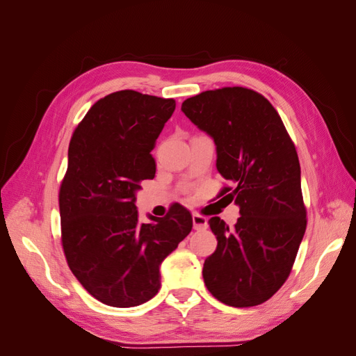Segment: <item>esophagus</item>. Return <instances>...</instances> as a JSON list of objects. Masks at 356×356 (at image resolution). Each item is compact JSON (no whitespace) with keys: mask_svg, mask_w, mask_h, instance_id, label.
<instances>
[{"mask_svg":"<svg viewBox=\"0 0 356 356\" xmlns=\"http://www.w3.org/2000/svg\"><path fill=\"white\" fill-rule=\"evenodd\" d=\"M193 227H195V230H197V232L204 230L208 227V220L202 217V215H199V213H195L193 215Z\"/></svg>","mask_w":356,"mask_h":356,"instance_id":"34e87169","label":"esophagus"}]
</instances>
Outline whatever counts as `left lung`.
Instances as JSON below:
<instances>
[{"mask_svg": "<svg viewBox=\"0 0 356 356\" xmlns=\"http://www.w3.org/2000/svg\"><path fill=\"white\" fill-rule=\"evenodd\" d=\"M181 111L213 139L217 169L229 182L220 196L241 212L234 227L209 220L218 245L204 260V285L227 306L261 305L286 281L306 232L294 143L273 105L246 88L202 92Z\"/></svg>", "mask_w": 356, "mask_h": 356, "instance_id": "1", "label": "left lung"}]
</instances>
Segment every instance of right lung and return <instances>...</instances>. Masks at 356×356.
Returning a JSON list of instances; mask_svg holds the SVG:
<instances>
[{
    "instance_id": "add662e5",
    "label": "right lung",
    "mask_w": 356,
    "mask_h": 356,
    "mask_svg": "<svg viewBox=\"0 0 356 356\" xmlns=\"http://www.w3.org/2000/svg\"><path fill=\"white\" fill-rule=\"evenodd\" d=\"M174 111V99L120 90L93 104L72 134L59 191L62 246L74 276L106 306L152 300L161 261L191 232L178 203L148 224L135 204L141 181L156 175L149 153Z\"/></svg>"
}]
</instances>
